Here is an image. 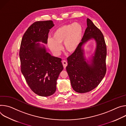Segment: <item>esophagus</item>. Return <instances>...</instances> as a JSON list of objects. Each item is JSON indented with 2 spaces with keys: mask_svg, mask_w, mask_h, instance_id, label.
<instances>
[{
  "mask_svg": "<svg viewBox=\"0 0 126 126\" xmlns=\"http://www.w3.org/2000/svg\"><path fill=\"white\" fill-rule=\"evenodd\" d=\"M63 67H64V68L65 69V68H66V66H67V62L66 61H63Z\"/></svg>",
  "mask_w": 126,
  "mask_h": 126,
  "instance_id": "1",
  "label": "esophagus"
}]
</instances>
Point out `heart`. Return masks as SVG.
Segmentation results:
<instances>
[{"label":"heart","instance_id":"heart-1","mask_svg":"<svg viewBox=\"0 0 126 126\" xmlns=\"http://www.w3.org/2000/svg\"><path fill=\"white\" fill-rule=\"evenodd\" d=\"M83 32V27L79 22L62 25L53 32L52 38L47 39V46L55 55L61 53V45L63 43L64 48L67 52L74 53L80 45Z\"/></svg>","mask_w":126,"mask_h":126}]
</instances>
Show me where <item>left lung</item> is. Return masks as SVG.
<instances>
[{"label": "left lung", "instance_id": "left-lung-1", "mask_svg": "<svg viewBox=\"0 0 126 126\" xmlns=\"http://www.w3.org/2000/svg\"><path fill=\"white\" fill-rule=\"evenodd\" d=\"M81 42L76 52L67 59L66 69L71 85L77 93L89 92L99 85L106 73L107 47L101 31L89 18ZM95 41L96 47L89 61L84 55L83 46L91 39Z\"/></svg>", "mask_w": 126, "mask_h": 126}]
</instances>
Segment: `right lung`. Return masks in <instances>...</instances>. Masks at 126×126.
Instances as JSON below:
<instances>
[{
    "label": "right lung",
    "instance_id": "right-lung-1",
    "mask_svg": "<svg viewBox=\"0 0 126 126\" xmlns=\"http://www.w3.org/2000/svg\"><path fill=\"white\" fill-rule=\"evenodd\" d=\"M52 20L36 21L24 33L21 42L19 57L21 71L31 89L42 96L53 94L57 89V80L63 67L62 59L47 52L49 30L54 26Z\"/></svg>",
    "mask_w": 126,
    "mask_h": 126
}]
</instances>
